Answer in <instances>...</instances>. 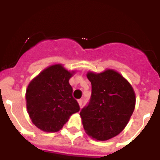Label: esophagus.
<instances>
[{
    "instance_id": "obj_1",
    "label": "esophagus",
    "mask_w": 160,
    "mask_h": 160,
    "mask_svg": "<svg viewBox=\"0 0 160 160\" xmlns=\"http://www.w3.org/2000/svg\"><path fill=\"white\" fill-rule=\"evenodd\" d=\"M78 105L80 106V107H81L82 105V100L78 99Z\"/></svg>"
}]
</instances>
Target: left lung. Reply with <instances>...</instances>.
I'll return each mask as SVG.
<instances>
[{
  "instance_id": "left-lung-1",
  "label": "left lung",
  "mask_w": 160,
  "mask_h": 160,
  "mask_svg": "<svg viewBox=\"0 0 160 160\" xmlns=\"http://www.w3.org/2000/svg\"><path fill=\"white\" fill-rule=\"evenodd\" d=\"M92 86L88 106L80 112L83 128L96 140L116 136L128 125L135 107V93L129 82L114 70L87 72Z\"/></svg>"
}]
</instances>
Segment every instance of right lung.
I'll return each instance as SVG.
<instances>
[{"label": "right lung", "instance_id": "obj_1", "mask_svg": "<svg viewBox=\"0 0 160 160\" xmlns=\"http://www.w3.org/2000/svg\"><path fill=\"white\" fill-rule=\"evenodd\" d=\"M75 70L62 64L48 66L31 80L25 93L27 112L38 129L57 132L73 114L80 110L69 83Z\"/></svg>", "mask_w": 160, "mask_h": 160}]
</instances>
